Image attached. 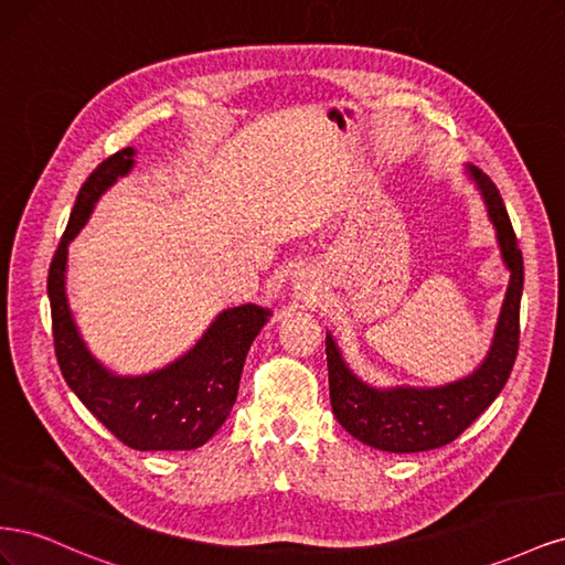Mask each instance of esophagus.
<instances>
[{
	"label": "esophagus",
	"instance_id": "1",
	"mask_svg": "<svg viewBox=\"0 0 565 565\" xmlns=\"http://www.w3.org/2000/svg\"><path fill=\"white\" fill-rule=\"evenodd\" d=\"M292 295H295L301 303H309V289H306V285H301V282H297V280H295V285H292Z\"/></svg>",
	"mask_w": 565,
	"mask_h": 565
}]
</instances>
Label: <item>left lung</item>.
Returning <instances> with one entry per match:
<instances>
[{
  "mask_svg": "<svg viewBox=\"0 0 565 565\" xmlns=\"http://www.w3.org/2000/svg\"><path fill=\"white\" fill-rule=\"evenodd\" d=\"M465 174L483 198L500 256L509 270L500 318L481 365L467 377L440 386H372L349 367L332 332L324 337L332 413L353 438L374 450L407 455L448 446L500 396L516 361L523 256L502 195L490 177L469 162Z\"/></svg>",
  "mask_w": 565,
  "mask_h": 565,
  "instance_id": "8db88e82",
  "label": "left lung"
}]
</instances>
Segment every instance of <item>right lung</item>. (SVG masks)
I'll use <instances>...</instances> for the list:
<instances>
[{
  "label": "right lung",
  "mask_w": 565,
  "mask_h": 565,
  "mask_svg": "<svg viewBox=\"0 0 565 565\" xmlns=\"http://www.w3.org/2000/svg\"><path fill=\"white\" fill-rule=\"evenodd\" d=\"M125 148L100 162L79 188L75 207L49 266L46 292L58 367L84 407L134 450H195L231 415L245 355L273 311L241 303L224 309L177 361L146 374H117L87 349L67 303V247L106 195L136 164Z\"/></svg>",
  "instance_id": "1"
}]
</instances>
